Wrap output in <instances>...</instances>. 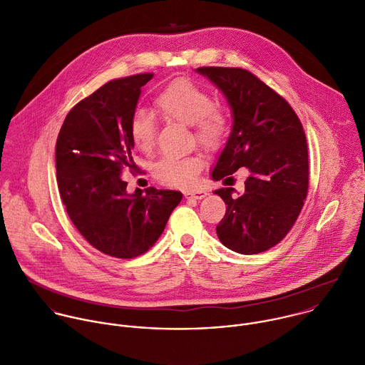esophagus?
Returning a JSON list of instances; mask_svg holds the SVG:
<instances>
[{"label": "esophagus", "mask_w": 365, "mask_h": 365, "mask_svg": "<svg viewBox=\"0 0 365 365\" xmlns=\"http://www.w3.org/2000/svg\"><path fill=\"white\" fill-rule=\"evenodd\" d=\"M205 196H207L206 190H193V192H185V197L187 199H195V200H200Z\"/></svg>", "instance_id": "34e87169"}]
</instances>
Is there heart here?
Returning a JSON list of instances; mask_svg holds the SVG:
<instances>
[{"label": "heart", "mask_w": 365, "mask_h": 365, "mask_svg": "<svg viewBox=\"0 0 365 365\" xmlns=\"http://www.w3.org/2000/svg\"><path fill=\"white\" fill-rule=\"evenodd\" d=\"M155 108L163 118L192 126L196 142L206 149H216L227 132L226 113L215 106L209 91L190 79L169 83L155 98ZM129 136L139 150L150 152L156 142L153 116L136 110L129 122ZM202 166L199 156L163 158L155 165L153 173L162 185L187 189L196 183Z\"/></svg>", "instance_id": "1"}]
</instances>
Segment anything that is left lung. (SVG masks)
<instances>
[{"label": "left lung", "mask_w": 365, "mask_h": 365, "mask_svg": "<svg viewBox=\"0 0 365 365\" xmlns=\"http://www.w3.org/2000/svg\"><path fill=\"white\" fill-rule=\"evenodd\" d=\"M226 96L233 128L212 179L240 168L250 175L245 193L215 190L227 205L217 237L240 255H257L280 243L296 223L309 189V152L303 125L289 102L242 68L200 66Z\"/></svg>", "instance_id": "1"}]
</instances>
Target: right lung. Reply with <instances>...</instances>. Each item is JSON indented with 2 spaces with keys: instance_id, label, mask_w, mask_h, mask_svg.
Returning <instances> with one entry per match:
<instances>
[{
  "instance_id": "obj_1",
  "label": "right lung",
  "mask_w": 365,
  "mask_h": 365,
  "mask_svg": "<svg viewBox=\"0 0 365 365\" xmlns=\"http://www.w3.org/2000/svg\"><path fill=\"white\" fill-rule=\"evenodd\" d=\"M152 76L105 83L69 110L56 139V182L69 219L91 246L118 259L146 253L182 200L180 192L155 187L129 195L120 175L136 168L129 122Z\"/></svg>"
}]
</instances>
